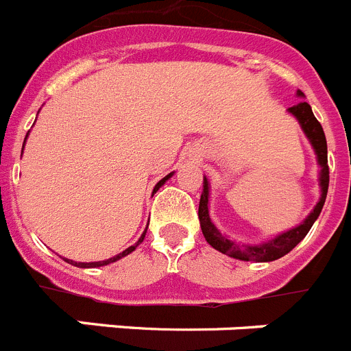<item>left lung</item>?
I'll use <instances>...</instances> for the list:
<instances>
[{"label": "left lung", "mask_w": 351, "mask_h": 351, "mask_svg": "<svg viewBox=\"0 0 351 351\" xmlns=\"http://www.w3.org/2000/svg\"><path fill=\"white\" fill-rule=\"evenodd\" d=\"M299 96H304L302 93H297ZM288 112L293 114L299 121L300 128L306 133V137L311 142L313 149H315L316 160H318V165H320V200L315 206V209L309 213V216L304 219L300 225H297L295 228L291 230L283 232V234L276 235L274 239L267 241V243L262 244H239L232 239H228L226 235H223L221 232L214 226V223L209 218V181L207 178H204V191L202 197H200V204H198V219H200V228H202V234L206 237L207 243L214 247V250L221 251L223 255H228L232 258L244 260V262H272V260H278L281 256H285L287 253H290L297 244L302 241L308 232L311 230L313 223L316 221V218L320 216L322 209H324L325 198H327V190H328V165H327V141H325V133L322 125L318 123V119L313 114L311 107H309L308 101H300V104L293 105V107L288 108Z\"/></svg>", "instance_id": "8db88e82"}]
</instances>
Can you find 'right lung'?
Masks as SVG:
<instances>
[{"label":"right lung","instance_id":"obj_1","mask_svg":"<svg viewBox=\"0 0 351 351\" xmlns=\"http://www.w3.org/2000/svg\"><path fill=\"white\" fill-rule=\"evenodd\" d=\"M173 176V172H170L169 176H165V178L161 179L160 182H158L156 186H154V190H153V193H156L158 190H160L161 186L165 184V181H169L170 178H172ZM145 232H147V228H145L144 230V234L141 235V239H138L137 243L133 244V246H130V247H126L125 251H123V253H119V255H116V256H112V258H107V260H104V262H73V260H68V258H64L66 260L68 263H71V265H75V267H82V269H93V267H104V265H108V263H112V262H117V260H121L123 258V256H126V255H130V253H132V251H135V247L138 246V244L142 243V241H144V237H145Z\"/></svg>","mask_w":351,"mask_h":351}]
</instances>
